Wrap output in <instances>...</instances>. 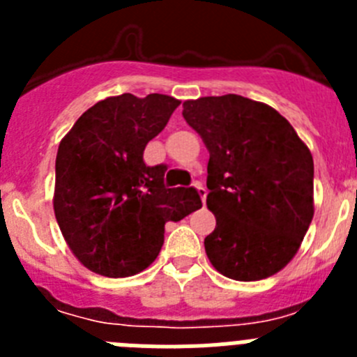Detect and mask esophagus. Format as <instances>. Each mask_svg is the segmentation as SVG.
<instances>
[{
    "label": "esophagus",
    "instance_id": "obj_1",
    "mask_svg": "<svg viewBox=\"0 0 357 357\" xmlns=\"http://www.w3.org/2000/svg\"><path fill=\"white\" fill-rule=\"evenodd\" d=\"M195 188H197V191H198V195H200L202 202H204V204H206V198H207V189L204 188V184H202V182H195Z\"/></svg>",
    "mask_w": 357,
    "mask_h": 357
}]
</instances>
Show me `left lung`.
Instances as JSON below:
<instances>
[{"label": "left lung", "mask_w": 357, "mask_h": 357, "mask_svg": "<svg viewBox=\"0 0 357 357\" xmlns=\"http://www.w3.org/2000/svg\"><path fill=\"white\" fill-rule=\"evenodd\" d=\"M182 107L209 150L211 264L234 280L272 277L295 257L313 220L311 151L284 116L250 98L204 96Z\"/></svg>", "instance_id": "1"}]
</instances>
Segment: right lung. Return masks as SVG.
Here are the masks:
<instances>
[{
    "label": "right lung",
    "instance_id": "1",
    "mask_svg": "<svg viewBox=\"0 0 357 357\" xmlns=\"http://www.w3.org/2000/svg\"><path fill=\"white\" fill-rule=\"evenodd\" d=\"M178 100L109 96L87 109L59 144L53 209L68 247L91 272L130 277L159 255L166 222L200 209L195 188H166V166H146L144 148Z\"/></svg>",
    "mask_w": 357,
    "mask_h": 357
}]
</instances>
